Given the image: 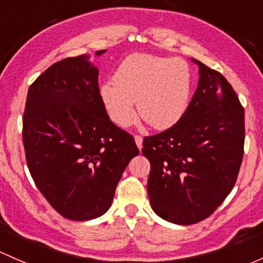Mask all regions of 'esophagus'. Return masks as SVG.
<instances>
[{
  "label": "esophagus",
  "mask_w": 263,
  "mask_h": 263,
  "mask_svg": "<svg viewBox=\"0 0 263 263\" xmlns=\"http://www.w3.org/2000/svg\"><path fill=\"white\" fill-rule=\"evenodd\" d=\"M135 141H136V145L137 147L142 148V136H140V135H135Z\"/></svg>",
  "instance_id": "obj_1"
}]
</instances>
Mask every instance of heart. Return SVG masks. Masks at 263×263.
I'll return each instance as SVG.
<instances>
[{
  "mask_svg": "<svg viewBox=\"0 0 263 263\" xmlns=\"http://www.w3.org/2000/svg\"><path fill=\"white\" fill-rule=\"evenodd\" d=\"M192 71L182 59L134 54L121 63L101 88V99L113 123L128 127L140 115L151 126L164 129L181 120L189 104Z\"/></svg>",
  "mask_w": 263,
  "mask_h": 263,
  "instance_id": "heart-1",
  "label": "heart"
}]
</instances>
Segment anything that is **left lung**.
Masks as SVG:
<instances>
[{
	"label": "left lung",
	"mask_w": 263,
	"mask_h": 263,
	"mask_svg": "<svg viewBox=\"0 0 263 263\" xmlns=\"http://www.w3.org/2000/svg\"><path fill=\"white\" fill-rule=\"evenodd\" d=\"M199 65L186 112L170 128L143 139L151 164L147 193L154 212L189 226L212 214L237 181L245 147V109L219 71Z\"/></svg>",
	"instance_id": "left-lung-1"
}]
</instances>
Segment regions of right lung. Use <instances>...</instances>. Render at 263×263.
Returning <instances> with one entry per match:
<instances>
[{"instance_id": "right-lung-1", "label": "right lung", "mask_w": 263, "mask_h": 263, "mask_svg": "<svg viewBox=\"0 0 263 263\" xmlns=\"http://www.w3.org/2000/svg\"><path fill=\"white\" fill-rule=\"evenodd\" d=\"M88 58H65L40 74L30 85L22 117L32 180L52 208L71 220L108 211L124 168L140 153L134 136L109 120L98 69Z\"/></svg>"}]
</instances>
